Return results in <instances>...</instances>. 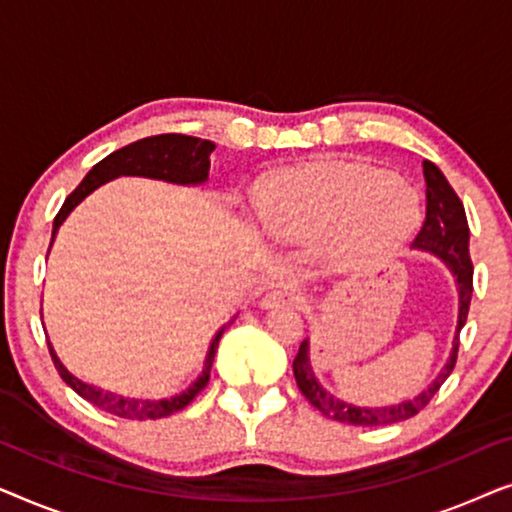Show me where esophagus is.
Segmentation results:
<instances>
[{
  "mask_svg": "<svg viewBox=\"0 0 512 512\" xmlns=\"http://www.w3.org/2000/svg\"><path fill=\"white\" fill-rule=\"evenodd\" d=\"M298 303H300V296L296 289H291V286H275V289L265 293L261 300V307L272 310V307H296Z\"/></svg>",
  "mask_w": 512,
  "mask_h": 512,
  "instance_id": "34e87169",
  "label": "esophagus"
}]
</instances>
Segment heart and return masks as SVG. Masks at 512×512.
Listing matches in <instances>:
<instances>
[{
    "label": "heart",
    "mask_w": 512,
    "mask_h": 512,
    "mask_svg": "<svg viewBox=\"0 0 512 512\" xmlns=\"http://www.w3.org/2000/svg\"><path fill=\"white\" fill-rule=\"evenodd\" d=\"M256 209L275 240L331 235L338 256L408 240L422 219L415 188L380 167L349 160H312L268 174L256 186Z\"/></svg>",
    "instance_id": "heart-1"
}]
</instances>
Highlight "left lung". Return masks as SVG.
<instances>
[{
    "label": "left lung",
    "mask_w": 512,
    "mask_h": 512,
    "mask_svg": "<svg viewBox=\"0 0 512 512\" xmlns=\"http://www.w3.org/2000/svg\"><path fill=\"white\" fill-rule=\"evenodd\" d=\"M424 179H426V219L424 226L419 230L417 240L412 242V249L429 251V254L438 256L440 261L447 265L457 279L459 291V321H457V335H454L450 359H447L445 368L433 380V384L422 394L410 398V401H401L396 405H382V408H361V405H352L340 401L333 394L321 387L314 377L312 363H310V340L300 342V349L293 359V375H296L298 389L310 401L314 408L324 412L326 417L335 419V422H345L354 426H384L403 422V419L415 417L419 410H424L436 391L440 389L457 363L459 352V333L466 324L468 305H471L473 296V263L471 254H468V221L464 205H461L459 195L454 188L447 184L445 174L438 170L431 160H424Z\"/></svg>",
    "instance_id": "1"
}]
</instances>
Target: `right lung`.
Wrapping results in <instances>:
<instances>
[{
	"mask_svg": "<svg viewBox=\"0 0 512 512\" xmlns=\"http://www.w3.org/2000/svg\"><path fill=\"white\" fill-rule=\"evenodd\" d=\"M214 149L216 146L214 142H209V139L174 135V132H170V135L139 139V142H132L128 146H123V149L109 153L107 158L93 165V170H90L86 177H83L81 184L69 193V198L65 200V205L60 207V212L53 221V240L67 216L72 214V209L79 205V202L86 200L95 188H100L102 184H107V181L116 177H146V179L170 181V184H179V186L205 184L209 177V156H212ZM48 251H51V247H48ZM223 331H226V326H221L212 338V345H209V352L205 359V368H202L198 380H195L186 391H181V394L170 396V398H158V401H142V398L118 396L114 391H104L100 387H93V384L88 382H81L79 377H74L65 366H62L58 354L53 352L51 345H48V352H51V359L55 363V368H58L62 380H65L81 398H86L88 403H93L95 408L111 412V415L123 417V419H160L184 410L186 405L207 387L209 373H212L214 354H216V347H219Z\"/></svg>",
	"mask_w": 512,
	"mask_h": 512,
	"instance_id": "obj_1",
	"label": "right lung"
}]
</instances>
